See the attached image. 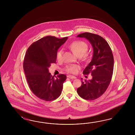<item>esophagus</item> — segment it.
<instances>
[{"instance_id":"obj_1","label":"esophagus","mask_w":135,"mask_h":135,"mask_svg":"<svg viewBox=\"0 0 135 135\" xmlns=\"http://www.w3.org/2000/svg\"><path fill=\"white\" fill-rule=\"evenodd\" d=\"M67 77L70 78V79H76V77L75 76H74L72 75H68Z\"/></svg>"}]
</instances>
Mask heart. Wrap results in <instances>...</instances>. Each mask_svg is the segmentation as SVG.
Wrapping results in <instances>:
<instances>
[{
	"instance_id": "1",
	"label": "heart",
	"mask_w": 135,
	"mask_h": 135,
	"mask_svg": "<svg viewBox=\"0 0 135 135\" xmlns=\"http://www.w3.org/2000/svg\"><path fill=\"white\" fill-rule=\"evenodd\" d=\"M69 47L77 56L82 57L83 59L86 60L89 58L90 53L86 52L88 49V45L85 42L82 41H75L70 44ZM63 53V49H60L58 51L56 58L58 61L61 60ZM79 68L80 67L77 65L72 64L66 66L65 70L68 73L75 74L78 72Z\"/></svg>"
}]
</instances>
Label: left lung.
<instances>
[{
  "mask_svg": "<svg viewBox=\"0 0 135 135\" xmlns=\"http://www.w3.org/2000/svg\"><path fill=\"white\" fill-rule=\"evenodd\" d=\"M85 37L93 48V56L83 74H91L92 79L82 81L77 89L78 94L86 100H93L103 94L110 84L114 67V58L110 46L102 37L90 33H82L77 36ZM82 79H81L82 80Z\"/></svg>",
  "mask_w": 135,
  "mask_h": 135,
  "instance_id": "obj_1",
  "label": "left lung"
}]
</instances>
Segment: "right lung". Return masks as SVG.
<instances>
[{"label":"right lung","mask_w":135,"mask_h":135,"mask_svg":"<svg viewBox=\"0 0 135 135\" xmlns=\"http://www.w3.org/2000/svg\"><path fill=\"white\" fill-rule=\"evenodd\" d=\"M67 38L42 37L33 42L25 54L23 69L29 88L36 96L45 101L55 100L61 94L67 77L64 74L52 77L49 68L51 63H56L58 49Z\"/></svg>","instance_id":"right-lung-1"}]
</instances>
